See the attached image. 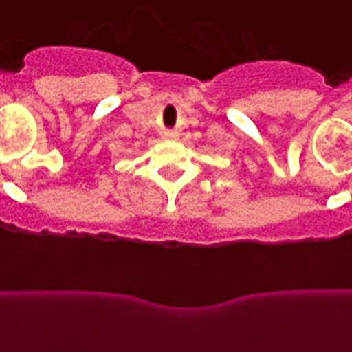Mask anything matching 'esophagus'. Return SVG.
<instances>
[{
    "instance_id": "34e87169",
    "label": "esophagus",
    "mask_w": 352,
    "mask_h": 352,
    "mask_svg": "<svg viewBox=\"0 0 352 352\" xmlns=\"http://www.w3.org/2000/svg\"><path fill=\"white\" fill-rule=\"evenodd\" d=\"M165 136H167V138H176V133H165Z\"/></svg>"
}]
</instances>
